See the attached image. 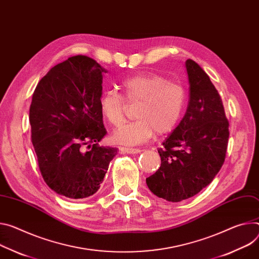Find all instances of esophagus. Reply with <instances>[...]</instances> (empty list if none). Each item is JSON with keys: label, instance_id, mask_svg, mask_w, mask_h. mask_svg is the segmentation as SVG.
Wrapping results in <instances>:
<instances>
[{"label": "esophagus", "instance_id": "34e87169", "mask_svg": "<svg viewBox=\"0 0 259 259\" xmlns=\"http://www.w3.org/2000/svg\"><path fill=\"white\" fill-rule=\"evenodd\" d=\"M119 151L121 154H132V155L138 154L140 152L139 149H131V148H124V147L120 148Z\"/></svg>", "mask_w": 259, "mask_h": 259}]
</instances>
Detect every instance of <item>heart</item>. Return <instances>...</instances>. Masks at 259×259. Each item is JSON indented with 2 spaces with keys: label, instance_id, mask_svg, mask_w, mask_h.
<instances>
[{
  "label": "heart",
  "instance_id": "b5f03b06",
  "mask_svg": "<svg viewBox=\"0 0 259 259\" xmlns=\"http://www.w3.org/2000/svg\"><path fill=\"white\" fill-rule=\"evenodd\" d=\"M121 88L127 102L137 104V120L113 131L114 144L137 146L148 142L154 133L164 135L177 127L186 104V92L181 84L158 74H137L124 79ZM124 100L114 91L103 92L99 107L109 124L117 126L123 122L127 108Z\"/></svg>",
  "mask_w": 259,
  "mask_h": 259
}]
</instances>
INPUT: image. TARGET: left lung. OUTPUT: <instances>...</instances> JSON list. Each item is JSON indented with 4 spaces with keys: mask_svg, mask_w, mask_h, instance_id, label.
Segmentation results:
<instances>
[{
    "mask_svg": "<svg viewBox=\"0 0 259 259\" xmlns=\"http://www.w3.org/2000/svg\"><path fill=\"white\" fill-rule=\"evenodd\" d=\"M189 103L180 124L158 150L160 168L147 178L156 196L171 202L188 199L214 180L228 144V121L218 91L194 61L187 60Z\"/></svg>",
    "mask_w": 259,
    "mask_h": 259,
    "instance_id": "1",
    "label": "left lung"
}]
</instances>
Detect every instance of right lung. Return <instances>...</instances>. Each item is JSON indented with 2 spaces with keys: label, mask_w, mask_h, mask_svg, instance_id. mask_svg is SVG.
I'll list each match as a JSON object with an SVG mask.
<instances>
[{
  "label": "right lung",
  "mask_w": 259,
  "mask_h": 259,
  "mask_svg": "<svg viewBox=\"0 0 259 259\" xmlns=\"http://www.w3.org/2000/svg\"><path fill=\"white\" fill-rule=\"evenodd\" d=\"M106 72L89 57H71L53 67L33 94L30 124L39 168L51 189L67 198L95 194L117 153L98 146L107 133L99 107Z\"/></svg>",
  "instance_id": "right-lung-1"
}]
</instances>
